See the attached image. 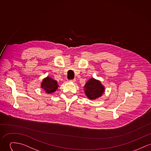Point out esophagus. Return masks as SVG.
Here are the masks:
<instances>
[{
	"instance_id": "obj_1",
	"label": "esophagus",
	"mask_w": 151,
	"mask_h": 151,
	"mask_svg": "<svg viewBox=\"0 0 151 151\" xmlns=\"http://www.w3.org/2000/svg\"><path fill=\"white\" fill-rule=\"evenodd\" d=\"M71 81V82H75V81H76V80L74 79H72V80H70L69 81Z\"/></svg>"
}]
</instances>
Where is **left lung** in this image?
<instances>
[{
  "mask_svg": "<svg viewBox=\"0 0 151 151\" xmlns=\"http://www.w3.org/2000/svg\"><path fill=\"white\" fill-rule=\"evenodd\" d=\"M84 92L90 99H95L102 96L104 93V86L101 81L93 78L90 79L84 86Z\"/></svg>",
  "mask_w": 151,
  "mask_h": 151,
  "instance_id": "1",
  "label": "left lung"
}]
</instances>
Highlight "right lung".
<instances>
[{
  "instance_id": "obj_1",
  "label": "right lung",
  "mask_w": 151,
  "mask_h": 151,
  "mask_svg": "<svg viewBox=\"0 0 151 151\" xmlns=\"http://www.w3.org/2000/svg\"><path fill=\"white\" fill-rule=\"evenodd\" d=\"M58 87V82L49 77L45 78L41 83V88L48 93H54Z\"/></svg>"
}]
</instances>
